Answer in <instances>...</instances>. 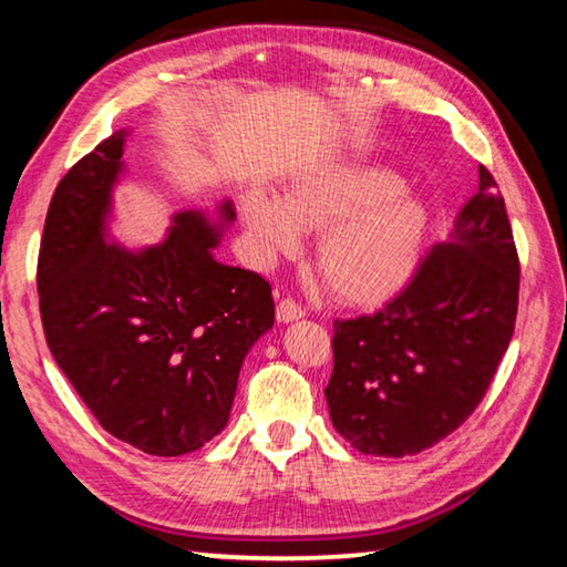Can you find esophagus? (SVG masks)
Here are the masks:
<instances>
[{
  "label": "esophagus",
  "instance_id": "34e87169",
  "mask_svg": "<svg viewBox=\"0 0 567 567\" xmlns=\"http://www.w3.org/2000/svg\"><path fill=\"white\" fill-rule=\"evenodd\" d=\"M302 318H305V310L300 305H295V300H282L277 305V322H295Z\"/></svg>",
  "mask_w": 567,
  "mask_h": 567
}]
</instances>
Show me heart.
<instances>
[{"instance_id": "1", "label": "heart", "mask_w": 567, "mask_h": 567, "mask_svg": "<svg viewBox=\"0 0 567 567\" xmlns=\"http://www.w3.org/2000/svg\"><path fill=\"white\" fill-rule=\"evenodd\" d=\"M249 257L272 267L300 252L315 233V265L338 300L388 302L415 275L425 245L427 205L395 172L364 159H330L287 179L280 197L247 189L239 205Z\"/></svg>"}]
</instances>
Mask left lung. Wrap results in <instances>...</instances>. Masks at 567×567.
<instances>
[{
  "instance_id": "8db88e82",
  "label": "left lung",
  "mask_w": 567,
  "mask_h": 567,
  "mask_svg": "<svg viewBox=\"0 0 567 567\" xmlns=\"http://www.w3.org/2000/svg\"><path fill=\"white\" fill-rule=\"evenodd\" d=\"M520 265L495 179L433 247L412 282L375 315L334 322L324 388L338 433L364 455L405 457L473 415L511 344Z\"/></svg>"
}]
</instances>
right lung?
Returning a JSON list of instances; mask_svg holds the SVG:
<instances>
[{
	"label": "right lung",
	"instance_id": "1",
	"mask_svg": "<svg viewBox=\"0 0 567 567\" xmlns=\"http://www.w3.org/2000/svg\"><path fill=\"white\" fill-rule=\"evenodd\" d=\"M127 134L100 142L56 185L37 290L47 344L100 425L175 457L225 430L239 368L272 330L275 302L260 275L213 255L235 223L233 199L175 213L157 245L114 239Z\"/></svg>",
	"mask_w": 567,
	"mask_h": 567
}]
</instances>
